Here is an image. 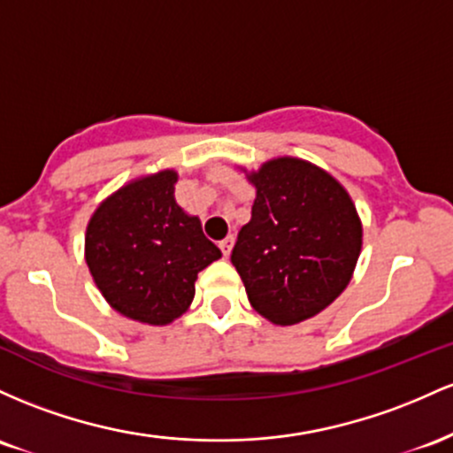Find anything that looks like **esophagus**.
<instances>
[{
    "label": "esophagus",
    "mask_w": 453,
    "mask_h": 453,
    "mask_svg": "<svg viewBox=\"0 0 453 453\" xmlns=\"http://www.w3.org/2000/svg\"><path fill=\"white\" fill-rule=\"evenodd\" d=\"M233 243H235V237H233V235H228L226 240H222L220 243H218V246H220V250H222V254H225V257H228V254H231Z\"/></svg>",
    "instance_id": "obj_1"
}]
</instances>
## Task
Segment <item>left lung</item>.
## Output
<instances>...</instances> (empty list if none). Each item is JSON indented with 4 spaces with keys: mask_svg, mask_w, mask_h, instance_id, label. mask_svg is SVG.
<instances>
[{
    "mask_svg": "<svg viewBox=\"0 0 453 453\" xmlns=\"http://www.w3.org/2000/svg\"><path fill=\"white\" fill-rule=\"evenodd\" d=\"M252 218L231 263L258 314L276 325L314 317L344 291L362 250L353 201L332 175L297 158L252 173Z\"/></svg>",
    "mask_w": 453,
    "mask_h": 453,
    "instance_id": "left-lung-1",
    "label": "left lung"
}]
</instances>
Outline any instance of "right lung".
Listing matches in <instances>:
<instances>
[{
	"label": "right lung",
	"instance_id": "right-lung-1",
	"mask_svg": "<svg viewBox=\"0 0 453 453\" xmlns=\"http://www.w3.org/2000/svg\"><path fill=\"white\" fill-rule=\"evenodd\" d=\"M175 171L132 181L88 225L91 276L117 312L141 323L166 325L184 314L199 272L222 257L199 218L175 203Z\"/></svg>",
	"mask_w": 453,
	"mask_h": 453
}]
</instances>
